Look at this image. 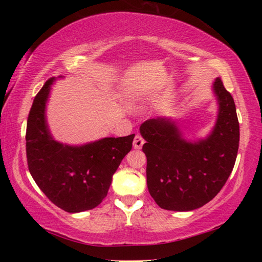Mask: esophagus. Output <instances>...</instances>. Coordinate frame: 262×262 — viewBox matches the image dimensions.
Instances as JSON below:
<instances>
[{
  "label": "esophagus",
  "mask_w": 262,
  "mask_h": 262,
  "mask_svg": "<svg viewBox=\"0 0 262 262\" xmlns=\"http://www.w3.org/2000/svg\"><path fill=\"white\" fill-rule=\"evenodd\" d=\"M143 144H144L143 137H142L141 135H136L135 139H134V142H133V145H134V149L140 150L142 147H143Z\"/></svg>",
  "instance_id": "1"
}]
</instances>
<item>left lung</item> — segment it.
I'll use <instances>...</instances> for the list:
<instances>
[{
	"label": "left lung",
	"instance_id": "obj_1",
	"mask_svg": "<svg viewBox=\"0 0 262 262\" xmlns=\"http://www.w3.org/2000/svg\"><path fill=\"white\" fill-rule=\"evenodd\" d=\"M211 89L219 112L205 139L186 140L178 122L166 117L149 119L140 127L148 189L163 209L189 211L205 206L231 174L239 147L236 105L220 77Z\"/></svg>",
	"mask_w": 262,
	"mask_h": 262
}]
</instances>
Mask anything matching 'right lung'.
Instances as JSON below:
<instances>
[{
	"instance_id": "obj_1",
	"label": "right lung",
	"mask_w": 262,
	"mask_h": 262,
	"mask_svg": "<svg viewBox=\"0 0 262 262\" xmlns=\"http://www.w3.org/2000/svg\"><path fill=\"white\" fill-rule=\"evenodd\" d=\"M61 78V77H60ZM51 78L39 91L26 126V157L30 173L43 194L61 209H94L107 195L112 177L132 150L135 134L104 137L81 145L54 140L46 119Z\"/></svg>"
}]
</instances>
